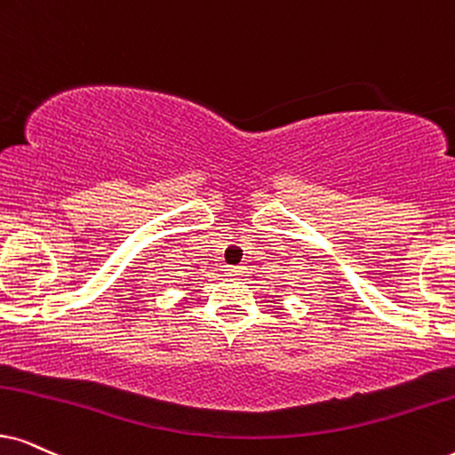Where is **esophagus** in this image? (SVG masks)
<instances>
[{
  "instance_id": "1",
  "label": "esophagus",
  "mask_w": 455,
  "mask_h": 455,
  "mask_svg": "<svg viewBox=\"0 0 455 455\" xmlns=\"http://www.w3.org/2000/svg\"><path fill=\"white\" fill-rule=\"evenodd\" d=\"M227 273L231 275V277H237V275H243L245 273V267H228Z\"/></svg>"
}]
</instances>
